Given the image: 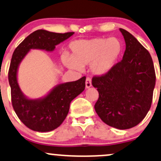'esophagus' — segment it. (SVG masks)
<instances>
[{"instance_id":"34e87169","label":"esophagus","mask_w":161,"mask_h":161,"mask_svg":"<svg viewBox=\"0 0 161 161\" xmlns=\"http://www.w3.org/2000/svg\"><path fill=\"white\" fill-rule=\"evenodd\" d=\"M85 85H86V88H90V86H92V84H91V79H90V77H87V78L86 79Z\"/></svg>"}]
</instances>
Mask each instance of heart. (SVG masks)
Here are the masks:
<instances>
[{
	"mask_svg": "<svg viewBox=\"0 0 161 161\" xmlns=\"http://www.w3.org/2000/svg\"><path fill=\"white\" fill-rule=\"evenodd\" d=\"M71 56L63 55L61 61L67 68L81 71L90 64V70L97 76L106 75L115 65L123 52V43L116 37L80 39L70 44Z\"/></svg>",
	"mask_w": 161,
	"mask_h": 161,
	"instance_id": "heart-1",
	"label": "heart"
}]
</instances>
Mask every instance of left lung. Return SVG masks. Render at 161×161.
Returning <instances> with one entry per match:
<instances>
[{
  "label": "left lung",
  "mask_w": 161,
  "mask_h": 161,
  "mask_svg": "<svg viewBox=\"0 0 161 161\" xmlns=\"http://www.w3.org/2000/svg\"><path fill=\"white\" fill-rule=\"evenodd\" d=\"M125 42L122 60L106 75L93 77L99 99L94 108L108 125L128 129L140 123L152 102L156 76L151 55L130 32L119 29Z\"/></svg>",
  "instance_id": "1"
}]
</instances>
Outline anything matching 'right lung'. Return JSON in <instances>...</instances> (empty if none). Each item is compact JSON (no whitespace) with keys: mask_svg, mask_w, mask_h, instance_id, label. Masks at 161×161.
I'll use <instances>...</instances> for the list:
<instances>
[{"mask_svg":"<svg viewBox=\"0 0 161 161\" xmlns=\"http://www.w3.org/2000/svg\"><path fill=\"white\" fill-rule=\"evenodd\" d=\"M74 33H56L38 30L29 35L13 54L8 73L13 107L21 122L33 131L47 132L61 125L68 115L71 101L85 89L86 77L58 84L44 97L31 99L23 93L18 84L19 64L31 49L53 52L55 46Z\"/></svg>","mask_w":161,"mask_h":161,"instance_id":"obj_1","label":"right lung"}]
</instances>
